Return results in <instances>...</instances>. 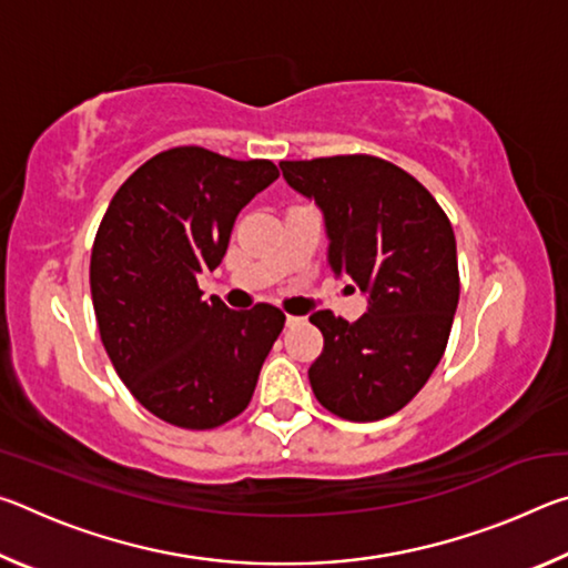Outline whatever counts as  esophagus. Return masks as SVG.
Segmentation results:
<instances>
[{
    "label": "esophagus",
    "mask_w": 568,
    "mask_h": 568,
    "mask_svg": "<svg viewBox=\"0 0 568 568\" xmlns=\"http://www.w3.org/2000/svg\"><path fill=\"white\" fill-rule=\"evenodd\" d=\"M297 323H303V318H297V315H285V328H293Z\"/></svg>",
    "instance_id": "esophagus-1"
}]
</instances>
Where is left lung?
<instances>
[{"label": "left lung", "mask_w": 568, "mask_h": 568, "mask_svg": "<svg viewBox=\"0 0 568 568\" xmlns=\"http://www.w3.org/2000/svg\"><path fill=\"white\" fill-rule=\"evenodd\" d=\"M281 170L321 207L331 271L368 297L355 323L311 315L323 333L307 371L315 398L345 420L393 416L446 351L460 293L454 227L416 178L381 158L295 160Z\"/></svg>", "instance_id": "left-lung-1"}]
</instances>
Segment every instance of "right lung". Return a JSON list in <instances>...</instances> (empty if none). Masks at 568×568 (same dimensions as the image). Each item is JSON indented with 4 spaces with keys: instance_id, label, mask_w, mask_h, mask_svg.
<instances>
[{
    "instance_id": "add662e5",
    "label": "right lung",
    "mask_w": 568,
    "mask_h": 568,
    "mask_svg": "<svg viewBox=\"0 0 568 568\" xmlns=\"http://www.w3.org/2000/svg\"><path fill=\"white\" fill-rule=\"evenodd\" d=\"M277 175L271 160L172 148L134 170L102 217L90 263L102 345L172 426L207 430L243 413L283 331L277 307L237 313L197 287L223 263L240 210Z\"/></svg>"
}]
</instances>
